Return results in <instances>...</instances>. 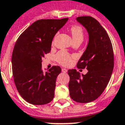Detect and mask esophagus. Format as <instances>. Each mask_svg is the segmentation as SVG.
<instances>
[{"instance_id":"34e87169","label":"esophagus","mask_w":125,"mask_h":125,"mask_svg":"<svg viewBox=\"0 0 125 125\" xmlns=\"http://www.w3.org/2000/svg\"><path fill=\"white\" fill-rule=\"evenodd\" d=\"M62 71L63 73H67V69H66L63 68L62 69Z\"/></svg>"}]
</instances>
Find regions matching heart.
<instances>
[{
	"label": "heart",
	"instance_id": "heart-1",
	"mask_svg": "<svg viewBox=\"0 0 125 125\" xmlns=\"http://www.w3.org/2000/svg\"><path fill=\"white\" fill-rule=\"evenodd\" d=\"M71 33L73 37V41L82 42L83 40L84 33L82 27L77 25L72 26L71 28ZM56 60L58 63L63 65H69L72 63V56L69 54L62 51L58 52L56 55Z\"/></svg>",
	"mask_w": 125,
	"mask_h": 125
}]
</instances>
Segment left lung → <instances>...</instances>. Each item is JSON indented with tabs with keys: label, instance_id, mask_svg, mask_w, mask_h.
Wrapping results in <instances>:
<instances>
[{
	"label": "left lung",
	"instance_id": "1",
	"mask_svg": "<svg viewBox=\"0 0 125 125\" xmlns=\"http://www.w3.org/2000/svg\"><path fill=\"white\" fill-rule=\"evenodd\" d=\"M76 20L89 34V43L77 67L87 68L88 73L81 75L76 69L69 70V89L74 101L86 103L99 98L107 86L113 71L114 52L110 38L98 20L89 16Z\"/></svg>",
	"mask_w": 125,
	"mask_h": 125
}]
</instances>
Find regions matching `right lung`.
Here are the masks:
<instances>
[{
    "mask_svg": "<svg viewBox=\"0 0 125 125\" xmlns=\"http://www.w3.org/2000/svg\"><path fill=\"white\" fill-rule=\"evenodd\" d=\"M68 18L42 19L32 24L17 39L12 53L13 79L19 94L27 102L45 105L54 96L59 66L47 71L42 68V58L51 51L54 36Z\"/></svg>",
    "mask_w": 125,
    "mask_h": 125,
    "instance_id": "1",
    "label": "right lung"
}]
</instances>
